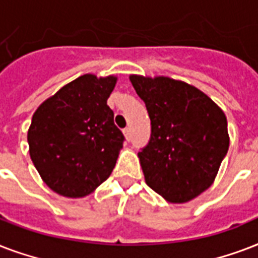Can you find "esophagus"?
I'll return each instance as SVG.
<instances>
[{
    "label": "esophagus",
    "mask_w": 258,
    "mask_h": 258,
    "mask_svg": "<svg viewBox=\"0 0 258 258\" xmlns=\"http://www.w3.org/2000/svg\"><path fill=\"white\" fill-rule=\"evenodd\" d=\"M123 135H125V137H126L127 141H131V139H132L131 127H125V129H123Z\"/></svg>",
    "instance_id": "34e87169"
}]
</instances>
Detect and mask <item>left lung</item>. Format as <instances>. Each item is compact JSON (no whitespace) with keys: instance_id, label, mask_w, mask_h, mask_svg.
<instances>
[{"instance_id":"obj_1","label":"left lung","mask_w":258,"mask_h":258,"mask_svg":"<svg viewBox=\"0 0 258 258\" xmlns=\"http://www.w3.org/2000/svg\"><path fill=\"white\" fill-rule=\"evenodd\" d=\"M151 118L139 152L147 184L171 203L209 188L229 149L226 115L201 90L171 78L131 75Z\"/></svg>"}]
</instances>
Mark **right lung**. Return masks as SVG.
<instances>
[{"instance_id": "1", "label": "right lung", "mask_w": 258, "mask_h": 258, "mask_svg": "<svg viewBox=\"0 0 258 258\" xmlns=\"http://www.w3.org/2000/svg\"><path fill=\"white\" fill-rule=\"evenodd\" d=\"M117 78L82 75L44 101L28 131L29 155L44 183L82 198L110 176L125 137L107 98Z\"/></svg>"}]
</instances>
